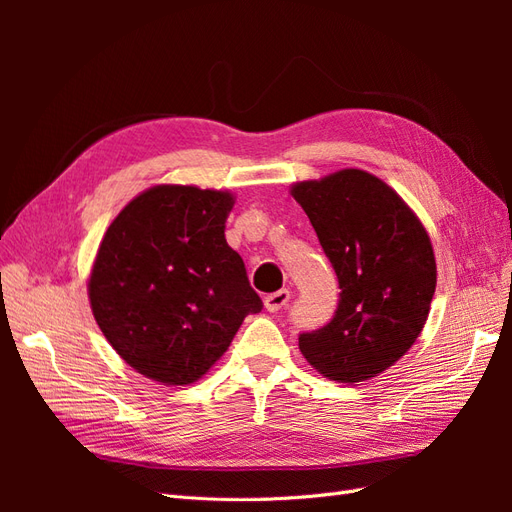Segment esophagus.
I'll use <instances>...</instances> for the list:
<instances>
[{
  "mask_svg": "<svg viewBox=\"0 0 512 512\" xmlns=\"http://www.w3.org/2000/svg\"><path fill=\"white\" fill-rule=\"evenodd\" d=\"M288 301H290V292L284 288V290H277V292L269 294V297H265V307L269 309V312H280L284 305H288Z\"/></svg>",
  "mask_w": 512,
  "mask_h": 512,
  "instance_id": "34e87169",
  "label": "esophagus"
}]
</instances>
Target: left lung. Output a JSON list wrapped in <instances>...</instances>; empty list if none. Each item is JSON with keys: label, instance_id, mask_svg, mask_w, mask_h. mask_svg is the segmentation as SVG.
<instances>
[{"label": "left lung", "instance_id": "1", "mask_svg": "<svg viewBox=\"0 0 512 512\" xmlns=\"http://www.w3.org/2000/svg\"><path fill=\"white\" fill-rule=\"evenodd\" d=\"M292 196L342 288L331 322L301 333L299 348L329 380L374 378L401 359L425 327L436 292L427 230L389 185L359 168L297 183Z\"/></svg>", "mask_w": 512, "mask_h": 512}]
</instances>
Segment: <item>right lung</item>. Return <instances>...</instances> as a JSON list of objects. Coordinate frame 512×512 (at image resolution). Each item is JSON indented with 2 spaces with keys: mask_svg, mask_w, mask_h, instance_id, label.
Here are the masks:
<instances>
[{
  "mask_svg": "<svg viewBox=\"0 0 512 512\" xmlns=\"http://www.w3.org/2000/svg\"><path fill=\"white\" fill-rule=\"evenodd\" d=\"M228 192L156 185L108 226L89 277L98 327L138 374L190 384L262 299L224 237Z\"/></svg>",
  "mask_w": 512,
  "mask_h": 512,
  "instance_id": "1",
  "label": "right lung"
}]
</instances>
